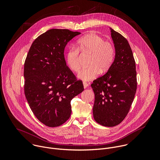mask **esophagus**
Masks as SVG:
<instances>
[{
	"label": "esophagus",
	"mask_w": 160,
	"mask_h": 160,
	"mask_svg": "<svg viewBox=\"0 0 160 160\" xmlns=\"http://www.w3.org/2000/svg\"><path fill=\"white\" fill-rule=\"evenodd\" d=\"M83 87H84V88H87L88 86V84L87 83H86V82H83Z\"/></svg>",
	"instance_id": "esophagus-1"
}]
</instances>
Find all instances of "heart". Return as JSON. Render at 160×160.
I'll return each mask as SVG.
<instances>
[{
    "label": "heart",
    "instance_id": "obj_1",
    "mask_svg": "<svg viewBox=\"0 0 160 160\" xmlns=\"http://www.w3.org/2000/svg\"><path fill=\"white\" fill-rule=\"evenodd\" d=\"M76 49L68 50L65 56L66 63L70 69L77 72L80 68L79 52L88 54V67L84 68L78 73L77 77L87 82L97 77L99 73L107 71L115 58V48L112 42L104 40L98 35L90 33L80 38L77 42Z\"/></svg>",
    "mask_w": 160,
    "mask_h": 160
}]
</instances>
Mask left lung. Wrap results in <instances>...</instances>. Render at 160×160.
<instances>
[{
	"label": "left lung",
	"mask_w": 160,
	"mask_h": 160,
	"mask_svg": "<svg viewBox=\"0 0 160 160\" xmlns=\"http://www.w3.org/2000/svg\"><path fill=\"white\" fill-rule=\"evenodd\" d=\"M115 57L108 72L93 81L95 94L93 116L105 127L120 124L126 117L137 90V73L132 51L127 40L110 28Z\"/></svg>",
	"instance_id": "1"
}]
</instances>
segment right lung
Here are the masks:
<instances>
[{"mask_svg":"<svg viewBox=\"0 0 160 160\" xmlns=\"http://www.w3.org/2000/svg\"><path fill=\"white\" fill-rule=\"evenodd\" d=\"M81 33L51 29L32 43L24 65L25 94L37 118L49 127L65 123L72 113L71 101L84 90L66 66V44Z\"/></svg>","mask_w":160,"mask_h":160,"instance_id":"add662e5","label":"right lung"}]
</instances>
